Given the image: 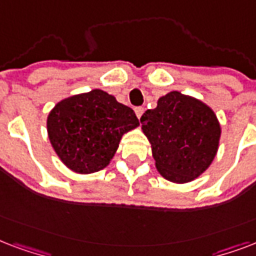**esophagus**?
Listing matches in <instances>:
<instances>
[{"instance_id":"1","label":"esophagus","mask_w":256,"mask_h":256,"mask_svg":"<svg viewBox=\"0 0 256 256\" xmlns=\"http://www.w3.org/2000/svg\"><path fill=\"white\" fill-rule=\"evenodd\" d=\"M134 114H136V116L140 118L142 116V114H144V108H142V106H136V108H134Z\"/></svg>"}]
</instances>
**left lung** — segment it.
I'll use <instances>...</instances> for the list:
<instances>
[{
  "label": "left lung",
  "instance_id": "obj_1",
  "mask_svg": "<svg viewBox=\"0 0 256 256\" xmlns=\"http://www.w3.org/2000/svg\"><path fill=\"white\" fill-rule=\"evenodd\" d=\"M140 122L158 171L174 183L196 179L216 155L220 126L212 110L196 98L170 92L155 110L144 112Z\"/></svg>",
  "mask_w": 256,
  "mask_h": 256
}]
</instances>
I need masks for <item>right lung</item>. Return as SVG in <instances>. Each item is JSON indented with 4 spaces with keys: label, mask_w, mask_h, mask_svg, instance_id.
<instances>
[{
    "label": "right lung",
    "mask_w": 256,
    "mask_h": 256,
    "mask_svg": "<svg viewBox=\"0 0 256 256\" xmlns=\"http://www.w3.org/2000/svg\"><path fill=\"white\" fill-rule=\"evenodd\" d=\"M138 126L130 106L93 89L60 101L48 116V134L62 163L78 174L108 166L122 136Z\"/></svg>",
    "instance_id": "add662e5"
}]
</instances>
